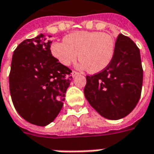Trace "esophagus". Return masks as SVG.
<instances>
[{
    "label": "esophagus",
    "mask_w": 154,
    "mask_h": 154,
    "mask_svg": "<svg viewBox=\"0 0 154 154\" xmlns=\"http://www.w3.org/2000/svg\"><path fill=\"white\" fill-rule=\"evenodd\" d=\"M79 73H78V72H76V71H73L72 73H71V75H72V77H75L76 75H78Z\"/></svg>",
    "instance_id": "1"
}]
</instances>
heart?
I'll use <instances>...</instances> for the list:
<instances>
[{
    "mask_svg": "<svg viewBox=\"0 0 154 154\" xmlns=\"http://www.w3.org/2000/svg\"><path fill=\"white\" fill-rule=\"evenodd\" d=\"M50 51L61 65L68 66L79 58L82 68L90 73H96L111 63L115 52V41L106 33L77 31L66 35L64 42L53 43Z\"/></svg>",
    "mask_w": 154,
    "mask_h": 154,
    "instance_id": "1",
    "label": "heart"
}]
</instances>
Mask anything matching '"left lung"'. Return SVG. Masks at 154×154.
<instances>
[{"instance_id": "obj_1", "label": "left lung", "mask_w": 154, "mask_h": 154, "mask_svg": "<svg viewBox=\"0 0 154 154\" xmlns=\"http://www.w3.org/2000/svg\"><path fill=\"white\" fill-rule=\"evenodd\" d=\"M142 82L140 49L129 37L119 34L111 63L100 73L87 76L84 94L102 117L119 119L134 109Z\"/></svg>"}]
</instances>
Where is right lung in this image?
Wrapping results in <instances>:
<instances>
[{
  "label": "right lung",
  "instance_id": "obj_1",
  "mask_svg": "<svg viewBox=\"0 0 154 154\" xmlns=\"http://www.w3.org/2000/svg\"><path fill=\"white\" fill-rule=\"evenodd\" d=\"M51 43L42 34L23 41L14 51L9 73L16 111L27 122L41 127L57 117L72 80V71L52 55Z\"/></svg>",
  "mask_w": 154,
  "mask_h": 154
}]
</instances>
